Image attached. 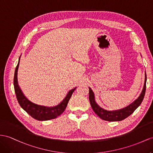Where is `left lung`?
Returning a JSON list of instances; mask_svg holds the SVG:
<instances>
[{"mask_svg":"<svg viewBox=\"0 0 153 153\" xmlns=\"http://www.w3.org/2000/svg\"><path fill=\"white\" fill-rule=\"evenodd\" d=\"M146 81L147 76L146 72L145 73L144 85L140 96L135 101H133L132 103L128 105L126 107L119 109V110L114 111H107L99 106L96 101L94 93L93 92L92 90L89 87V101L90 103H91V105L93 109V111H94L96 114L101 119L108 121H121L125 118H127L128 116L132 114L136 109L140 106V104L142 103L145 96V93H146Z\"/></svg>","mask_w":153,"mask_h":153,"instance_id":"left-lung-1","label":"left lung"}]
</instances>
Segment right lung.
Returning <instances> with one entry per match:
<instances>
[{
  "label": "right lung",
  "instance_id": "add662e5",
  "mask_svg": "<svg viewBox=\"0 0 153 153\" xmlns=\"http://www.w3.org/2000/svg\"><path fill=\"white\" fill-rule=\"evenodd\" d=\"M20 58L21 56L19 58L18 64L17 65V67L15 68L13 79L15 92V94H16L17 99L19 105H21V107L29 115L37 120L46 121L56 118L57 117L60 116L65 111L70 97H71L72 95V93L75 91L76 87L69 91L63 100L59 104L56 105V106L47 107L44 106V105H37L32 102L24 95V94L22 92L18 84L17 71L19 66Z\"/></svg>",
  "mask_w": 153,
  "mask_h": 153
}]
</instances>
